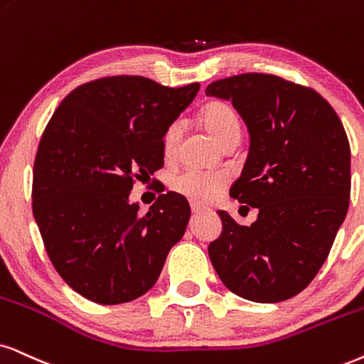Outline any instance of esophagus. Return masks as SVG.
Here are the masks:
<instances>
[{"label": "esophagus", "mask_w": 364, "mask_h": 364, "mask_svg": "<svg viewBox=\"0 0 364 364\" xmlns=\"http://www.w3.org/2000/svg\"><path fill=\"white\" fill-rule=\"evenodd\" d=\"M191 211L193 213H201V211H205V206H201L198 203H191Z\"/></svg>", "instance_id": "34e87169"}]
</instances>
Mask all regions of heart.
Wrapping results in <instances>:
<instances>
[{
	"instance_id": "obj_1",
	"label": "heart",
	"mask_w": 364,
	"mask_h": 364,
	"mask_svg": "<svg viewBox=\"0 0 364 364\" xmlns=\"http://www.w3.org/2000/svg\"><path fill=\"white\" fill-rule=\"evenodd\" d=\"M201 121L206 131L220 146L240 139V121L235 109L225 100H211L201 110ZM183 137V122L173 121L163 134V151L166 158H173L179 148ZM227 185V176L223 173H201L185 171L173 178L171 186L179 195L186 196L195 203H206L222 193Z\"/></svg>"
}]
</instances>
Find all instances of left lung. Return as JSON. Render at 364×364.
<instances>
[{
  "mask_svg": "<svg viewBox=\"0 0 364 364\" xmlns=\"http://www.w3.org/2000/svg\"><path fill=\"white\" fill-rule=\"evenodd\" d=\"M206 95L232 100L247 124L250 151L230 196L259 208L250 227L218 211L211 264L247 301L291 299L319 272L348 213L351 149L341 119L314 89L270 73L215 80Z\"/></svg>",
  "mask_w": 364,
  "mask_h": 364,
  "instance_id": "1",
  "label": "left lung"
}]
</instances>
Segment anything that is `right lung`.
<instances>
[{
    "label": "right lung",
    "instance_id": "right-lung-1",
    "mask_svg": "<svg viewBox=\"0 0 364 364\" xmlns=\"http://www.w3.org/2000/svg\"><path fill=\"white\" fill-rule=\"evenodd\" d=\"M200 90L139 75L104 77L73 89L55 110L33 166V216L55 270L104 306L146 294L158 280L191 210L176 193L146 215L129 203L136 179L164 164L163 134Z\"/></svg>",
    "mask_w": 364,
    "mask_h": 364
}]
</instances>
